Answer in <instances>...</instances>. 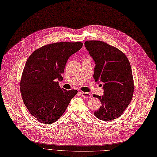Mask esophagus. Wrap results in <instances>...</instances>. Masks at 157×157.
Instances as JSON below:
<instances>
[{"label": "esophagus", "mask_w": 157, "mask_h": 157, "mask_svg": "<svg viewBox=\"0 0 157 157\" xmlns=\"http://www.w3.org/2000/svg\"><path fill=\"white\" fill-rule=\"evenodd\" d=\"M82 95L83 98H90L91 97V94L90 93H89V92H82Z\"/></svg>", "instance_id": "obj_1"}]
</instances>
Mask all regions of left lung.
<instances>
[{"label":"left lung","instance_id":"1","mask_svg":"<svg viewBox=\"0 0 157 157\" xmlns=\"http://www.w3.org/2000/svg\"><path fill=\"white\" fill-rule=\"evenodd\" d=\"M85 46L95 63V82L103 83V95H93L101 103L94 114L103 121L117 119L129 105L134 92L129 61L122 52L101 40H87Z\"/></svg>","mask_w":157,"mask_h":157}]
</instances>
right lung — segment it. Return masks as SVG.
Wrapping results in <instances>:
<instances>
[{"mask_svg":"<svg viewBox=\"0 0 157 157\" xmlns=\"http://www.w3.org/2000/svg\"><path fill=\"white\" fill-rule=\"evenodd\" d=\"M81 42H61L42 46L28 57L20 82L22 100L39 121L50 124L59 119L77 94L61 89L59 81L68 58L82 48Z\"/></svg>","mask_w":157,"mask_h":157,"instance_id":"obj_1","label":"right lung"}]
</instances>
